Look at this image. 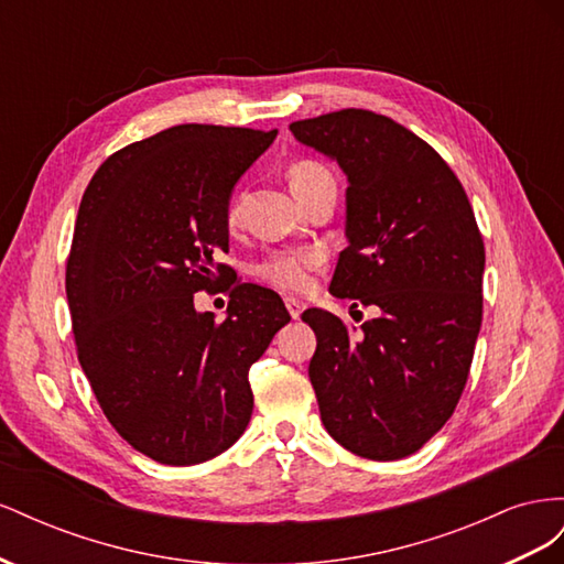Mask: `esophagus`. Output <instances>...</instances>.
I'll return each instance as SVG.
<instances>
[{"instance_id":"34e87169","label":"esophagus","mask_w":564,"mask_h":564,"mask_svg":"<svg viewBox=\"0 0 564 564\" xmlns=\"http://www.w3.org/2000/svg\"><path fill=\"white\" fill-rule=\"evenodd\" d=\"M284 305H286L289 315H292L294 319H299V317H301V313H303V303H301L299 299H294V296H286V299H284Z\"/></svg>"}]
</instances>
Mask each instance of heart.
I'll use <instances>...</instances> for the list:
<instances>
[{
  "mask_svg": "<svg viewBox=\"0 0 564 564\" xmlns=\"http://www.w3.org/2000/svg\"><path fill=\"white\" fill-rule=\"evenodd\" d=\"M289 185L296 197L319 191V187H336L334 174L327 166L315 160H301L289 166ZM242 204L232 202L228 209V224L235 226L240 220ZM324 263L322 249H284L270 253L256 268V275L270 286L282 289V292H305L313 282V272Z\"/></svg>",
  "mask_w": 564,
  "mask_h": 564,
  "instance_id": "heart-1",
  "label": "heart"
}]
</instances>
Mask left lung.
<instances>
[{
    "label": "left lung",
    "mask_w": 564,
    "mask_h": 564,
    "mask_svg": "<svg viewBox=\"0 0 564 564\" xmlns=\"http://www.w3.org/2000/svg\"><path fill=\"white\" fill-rule=\"evenodd\" d=\"M289 129L348 178V247L329 292L381 311L357 336L327 311L301 315L317 336L308 377L322 423L357 456L404 458L464 392L482 324V235L447 162L395 119L348 108Z\"/></svg>",
    "instance_id": "1"
}]
</instances>
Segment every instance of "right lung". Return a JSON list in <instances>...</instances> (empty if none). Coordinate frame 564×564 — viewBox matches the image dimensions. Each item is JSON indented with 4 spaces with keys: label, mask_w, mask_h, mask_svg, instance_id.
I'll use <instances>...</instances> for the list:
<instances>
[{
    "label": "right lung",
    "mask_w": 564,
    "mask_h": 564,
    "mask_svg": "<svg viewBox=\"0 0 564 564\" xmlns=\"http://www.w3.org/2000/svg\"><path fill=\"white\" fill-rule=\"evenodd\" d=\"M278 131L178 124L117 150L82 197L65 272L79 365L115 431L166 466L232 447L251 419L249 367L292 319L228 284L226 319L195 294L226 280L235 183Z\"/></svg>",
    "instance_id": "obj_1"
}]
</instances>
